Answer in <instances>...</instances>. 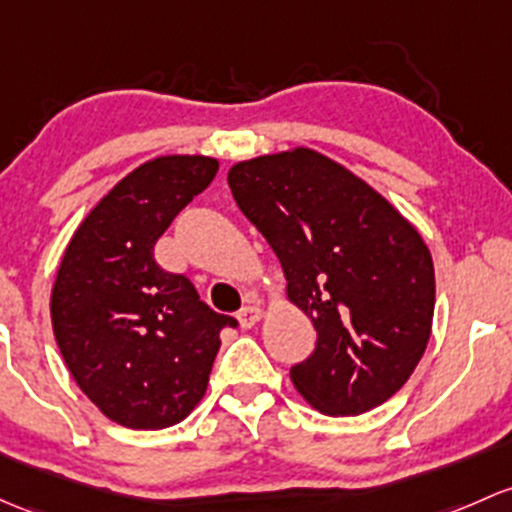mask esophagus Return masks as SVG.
Wrapping results in <instances>:
<instances>
[{"instance_id":"1","label":"esophagus","mask_w":512,"mask_h":512,"mask_svg":"<svg viewBox=\"0 0 512 512\" xmlns=\"http://www.w3.org/2000/svg\"><path fill=\"white\" fill-rule=\"evenodd\" d=\"M260 319H262V309H260V306H255V304L242 306L240 314H238V321H240L242 328H252Z\"/></svg>"}]
</instances>
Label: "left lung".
Returning a JSON list of instances; mask_svg holds the SVG:
<instances>
[{
    "label": "left lung",
    "mask_w": 512,
    "mask_h": 512,
    "mask_svg": "<svg viewBox=\"0 0 512 512\" xmlns=\"http://www.w3.org/2000/svg\"><path fill=\"white\" fill-rule=\"evenodd\" d=\"M235 203L265 235L287 299L316 328L292 383L328 417L363 414L410 380L432 336L434 262L385 196L297 147L230 166Z\"/></svg>",
    "instance_id": "1"
}]
</instances>
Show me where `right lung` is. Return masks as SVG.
Returning <instances> with one entry per match:
<instances>
[{"label":"right lung","instance_id":"1","mask_svg":"<svg viewBox=\"0 0 512 512\" xmlns=\"http://www.w3.org/2000/svg\"><path fill=\"white\" fill-rule=\"evenodd\" d=\"M218 174V159L144 161L85 215L51 292V324L73 380L127 429H166L203 400L220 331L184 274L164 272L154 245Z\"/></svg>","mask_w":512,"mask_h":512}]
</instances>
